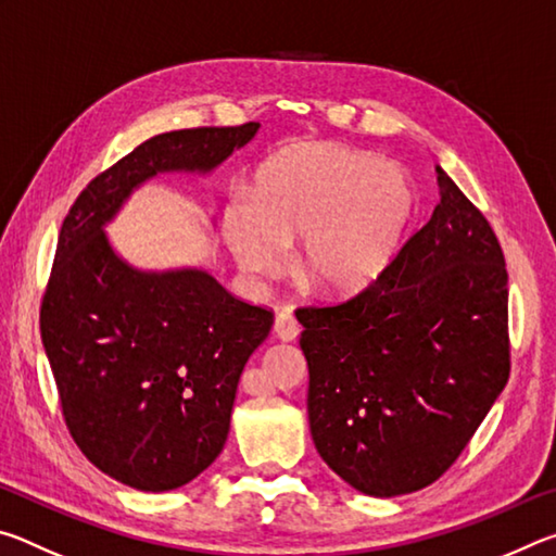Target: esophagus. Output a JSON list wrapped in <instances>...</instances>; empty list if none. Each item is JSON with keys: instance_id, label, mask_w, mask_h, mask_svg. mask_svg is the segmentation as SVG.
I'll list each match as a JSON object with an SVG mask.
<instances>
[{"instance_id": "34e87169", "label": "esophagus", "mask_w": 556, "mask_h": 556, "mask_svg": "<svg viewBox=\"0 0 556 556\" xmlns=\"http://www.w3.org/2000/svg\"><path fill=\"white\" fill-rule=\"evenodd\" d=\"M275 333H277V338H281V341H294V338L299 336V324H296L294 314H291V308H281V312L277 314Z\"/></svg>"}]
</instances>
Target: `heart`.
I'll use <instances>...</instances> for the list:
<instances>
[{"label": "heart", "mask_w": 556, "mask_h": 556, "mask_svg": "<svg viewBox=\"0 0 556 556\" xmlns=\"http://www.w3.org/2000/svg\"><path fill=\"white\" fill-rule=\"evenodd\" d=\"M414 213L400 168L336 144H301L262 168L255 199L225 211V238L242 269L275 275L301 238L296 275L326 294H353L390 265Z\"/></svg>", "instance_id": "1"}]
</instances>
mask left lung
I'll list each match as a JSON object with an SVG mask.
<instances>
[{
    "mask_svg": "<svg viewBox=\"0 0 556 556\" xmlns=\"http://www.w3.org/2000/svg\"><path fill=\"white\" fill-rule=\"evenodd\" d=\"M439 186L429 223L372 285L296 308L314 444L378 497L444 476L510 378L503 248L441 168Z\"/></svg>",
    "mask_w": 556,
    "mask_h": 556,
    "instance_id": "left-lung-1",
    "label": "left lung"
}]
</instances>
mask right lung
Masks as SVG:
<instances>
[{
	"label": "right lung",
	"mask_w": 556,
	"mask_h": 556,
	"mask_svg": "<svg viewBox=\"0 0 556 556\" xmlns=\"http://www.w3.org/2000/svg\"><path fill=\"white\" fill-rule=\"evenodd\" d=\"M257 122L147 139L83 188L61 225L41 299V341L71 437L102 473L137 491H172L225 446L240 372L275 314L201 269L127 267L105 225L159 172H211Z\"/></svg>",
	"instance_id": "right-lung-1"
}]
</instances>
